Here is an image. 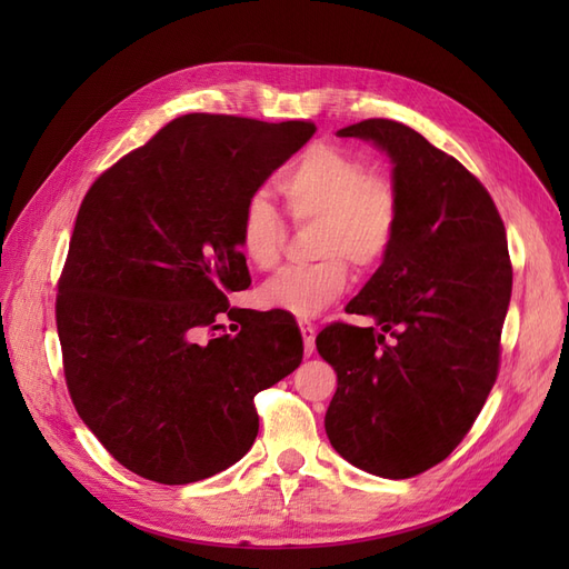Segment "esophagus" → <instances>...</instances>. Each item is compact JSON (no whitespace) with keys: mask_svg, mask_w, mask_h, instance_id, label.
I'll list each match as a JSON object with an SVG mask.
<instances>
[{"mask_svg":"<svg viewBox=\"0 0 569 569\" xmlns=\"http://www.w3.org/2000/svg\"><path fill=\"white\" fill-rule=\"evenodd\" d=\"M299 330H301V337H303V351H306V356H311L313 349H316V327L311 322L301 320Z\"/></svg>","mask_w":569,"mask_h":569,"instance_id":"obj_1","label":"esophagus"}]
</instances>
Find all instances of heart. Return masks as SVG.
Listing matches in <instances>:
<instances>
[{"label":"heart","instance_id":"1","mask_svg":"<svg viewBox=\"0 0 569 569\" xmlns=\"http://www.w3.org/2000/svg\"><path fill=\"white\" fill-rule=\"evenodd\" d=\"M297 222L316 220L311 266L284 268L258 289L266 308L295 318H316L349 287V266L370 270L387 256L399 226V194L393 182L366 170L353 153L316 144L274 182ZM239 251L258 270L278 266L284 247V222L263 194L244 203L237 230Z\"/></svg>","mask_w":569,"mask_h":569}]
</instances>
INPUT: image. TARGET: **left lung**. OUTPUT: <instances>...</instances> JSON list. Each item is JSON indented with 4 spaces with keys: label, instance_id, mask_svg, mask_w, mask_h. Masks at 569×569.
<instances>
[{
    "label": "left lung",
    "instance_id": "obj_1",
    "mask_svg": "<svg viewBox=\"0 0 569 569\" xmlns=\"http://www.w3.org/2000/svg\"><path fill=\"white\" fill-rule=\"evenodd\" d=\"M337 134L391 159L399 226L347 306L375 325L316 337L337 372L325 432L356 468L406 479L456 449L496 382L512 291L506 228L485 184L412 128L370 118Z\"/></svg>",
    "mask_w": 569,
    "mask_h": 569
}]
</instances>
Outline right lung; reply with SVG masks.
<instances>
[{"instance_id":"add662e5","label":"right lung","mask_w":569,"mask_h":569,"mask_svg":"<svg viewBox=\"0 0 569 569\" xmlns=\"http://www.w3.org/2000/svg\"><path fill=\"white\" fill-rule=\"evenodd\" d=\"M316 132L308 120L189 113L84 194L59 280L57 330L73 406L130 472L189 485L258 435L253 396L303 358L297 320L230 308L251 284L244 203ZM228 315L234 337L203 340Z\"/></svg>"}]
</instances>
